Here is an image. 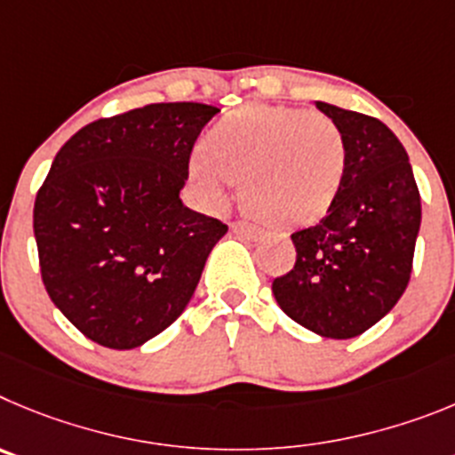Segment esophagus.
<instances>
[{
	"label": "esophagus",
	"mask_w": 455,
	"mask_h": 455,
	"mask_svg": "<svg viewBox=\"0 0 455 455\" xmlns=\"http://www.w3.org/2000/svg\"><path fill=\"white\" fill-rule=\"evenodd\" d=\"M231 231L235 233V235L247 237V240H256V237L263 235V231H260V228L253 227V224H247V222H233Z\"/></svg>",
	"instance_id": "34e87169"
}]
</instances>
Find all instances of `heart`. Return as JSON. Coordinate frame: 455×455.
<instances>
[{
    "label": "heart",
    "instance_id": "heart-1",
    "mask_svg": "<svg viewBox=\"0 0 455 455\" xmlns=\"http://www.w3.org/2000/svg\"><path fill=\"white\" fill-rule=\"evenodd\" d=\"M347 149L338 124L315 110L251 104L212 126L190 158L195 181L222 202L240 181L243 206L276 227H297L329 211L345 177Z\"/></svg>",
    "mask_w": 455,
    "mask_h": 455
}]
</instances>
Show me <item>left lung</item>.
I'll use <instances>...</instances> for the list:
<instances>
[{
  "mask_svg": "<svg viewBox=\"0 0 455 455\" xmlns=\"http://www.w3.org/2000/svg\"><path fill=\"white\" fill-rule=\"evenodd\" d=\"M315 106L342 133L345 177L326 218L292 233L297 263L274 278L272 292L304 329L349 339L386 317L406 290L421 202L406 149L383 122Z\"/></svg>",
  "mask_w": 455,
  "mask_h": 455,
  "instance_id": "obj_1",
  "label": "left lung"
}]
</instances>
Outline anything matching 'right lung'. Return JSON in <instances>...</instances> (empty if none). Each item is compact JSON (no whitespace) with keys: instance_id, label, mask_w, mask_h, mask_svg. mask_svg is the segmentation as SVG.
<instances>
[{"instance_id":"obj_1","label":"right lung","mask_w":455,"mask_h":455,"mask_svg":"<svg viewBox=\"0 0 455 455\" xmlns=\"http://www.w3.org/2000/svg\"><path fill=\"white\" fill-rule=\"evenodd\" d=\"M220 108L149 104L90 122L56 154L34 233L56 308L92 342L136 349L195 294L227 224L183 206L192 147Z\"/></svg>"}]
</instances>
